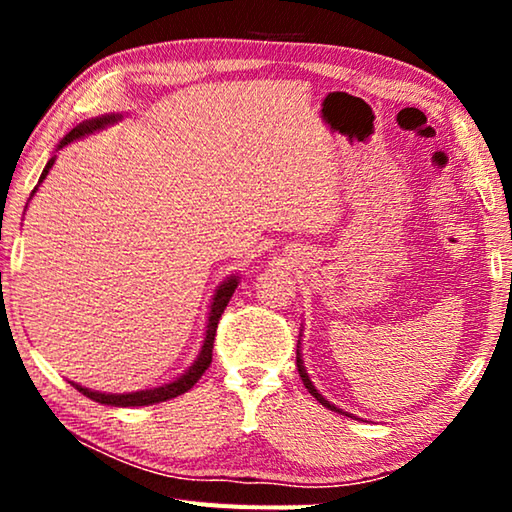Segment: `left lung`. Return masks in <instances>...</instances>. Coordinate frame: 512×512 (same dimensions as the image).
<instances>
[{"label": "left lung", "mask_w": 512, "mask_h": 512, "mask_svg": "<svg viewBox=\"0 0 512 512\" xmlns=\"http://www.w3.org/2000/svg\"><path fill=\"white\" fill-rule=\"evenodd\" d=\"M296 363H298V372H300V377H302V384H305V388L307 391L316 397V400L323 404V406H327V409H332V411H339V413H345V411H341V409H336L334 404H329L323 395H320L316 388H314V384H311V379H309V375H307V370H305V366H302V359H300V352H298V357H296ZM345 415H350V413H345Z\"/></svg>", "instance_id": "left-lung-1"}]
</instances>
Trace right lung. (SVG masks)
Masks as SVG:
<instances>
[{
  "mask_svg": "<svg viewBox=\"0 0 512 512\" xmlns=\"http://www.w3.org/2000/svg\"><path fill=\"white\" fill-rule=\"evenodd\" d=\"M121 117L119 115H101L97 119H88L83 121V124H79L76 128H72L63 140H60L58 149H63L65 144L79 140V137L83 135H90L94 131H99V128H106L108 124H115V121H119ZM54 160L51 158L47 162V167L42 169V176L38 183H42V180L47 178L49 169L54 167ZM38 189V187H36ZM33 189V192H36ZM237 277L232 275L230 280H225L219 289H216L214 298H212V307H210V318H207V329H205V341H203V348L201 352H198V359L194 361V366H189V370L185 372V375H180L178 379H173L171 384H164V386H158V388H146V391H137V393H99V391H90V388H83L79 384H72L76 391L83 393L85 397H90V400L99 402V404H108V406H149V404H158V402H167L171 400V397H178L187 393L189 388H192L198 379L203 377V372L210 368L212 363V348H214V336H216V327H219V318L223 314V309L228 307V302L232 298V293H235L237 289Z\"/></svg>",
  "mask_w": 512,
  "mask_h": 512,
  "instance_id": "add662e5",
  "label": "right lung"
}]
</instances>
